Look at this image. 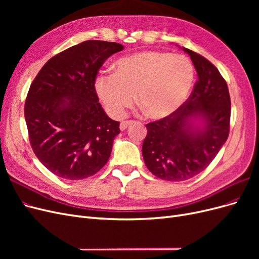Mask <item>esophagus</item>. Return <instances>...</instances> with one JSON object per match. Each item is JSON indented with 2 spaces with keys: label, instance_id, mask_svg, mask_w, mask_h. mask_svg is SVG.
Wrapping results in <instances>:
<instances>
[{
  "label": "esophagus",
  "instance_id": "obj_1",
  "mask_svg": "<svg viewBox=\"0 0 259 259\" xmlns=\"http://www.w3.org/2000/svg\"><path fill=\"white\" fill-rule=\"evenodd\" d=\"M133 123H134V121H122L121 124H120V130L121 131L126 130L130 126V125H132Z\"/></svg>",
  "mask_w": 259,
  "mask_h": 259
}]
</instances>
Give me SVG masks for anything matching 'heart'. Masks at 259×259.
I'll use <instances>...</instances> for the list:
<instances>
[{
  "mask_svg": "<svg viewBox=\"0 0 259 259\" xmlns=\"http://www.w3.org/2000/svg\"><path fill=\"white\" fill-rule=\"evenodd\" d=\"M195 70L185 55L143 51L114 61L113 74L95 81L98 97L113 116L123 115L136 95L137 105L153 120L178 111L190 95Z\"/></svg>",
  "mask_w": 259,
  "mask_h": 259,
  "instance_id": "obj_1",
  "label": "heart"
}]
</instances>
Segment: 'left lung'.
Listing matches in <instances>:
<instances>
[{
	"label": "left lung",
	"instance_id": "left-lung-1",
	"mask_svg": "<svg viewBox=\"0 0 259 259\" xmlns=\"http://www.w3.org/2000/svg\"><path fill=\"white\" fill-rule=\"evenodd\" d=\"M197 70L191 95L170 116L148 123L143 156L151 173L183 182L204 170L229 135L231 103L218 69L200 54L183 48Z\"/></svg>",
	"mask_w": 259,
	"mask_h": 259
}]
</instances>
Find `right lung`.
I'll use <instances>...</instances> for the list:
<instances>
[{
    "mask_svg": "<svg viewBox=\"0 0 259 259\" xmlns=\"http://www.w3.org/2000/svg\"><path fill=\"white\" fill-rule=\"evenodd\" d=\"M122 50L115 42H82L52 57L31 84L25 104L29 140L56 176L88 178L110 158L120 122L98 103L95 81L105 60Z\"/></svg>",
    "mask_w": 259,
    "mask_h": 259,
    "instance_id": "add662e5",
    "label": "right lung"
}]
</instances>
